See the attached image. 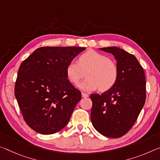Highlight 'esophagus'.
<instances>
[{
  "label": "esophagus",
  "mask_w": 160,
  "mask_h": 160,
  "mask_svg": "<svg viewBox=\"0 0 160 160\" xmlns=\"http://www.w3.org/2000/svg\"><path fill=\"white\" fill-rule=\"evenodd\" d=\"M88 94H86L85 92H82V98H88Z\"/></svg>",
  "instance_id": "34e87169"
}]
</instances>
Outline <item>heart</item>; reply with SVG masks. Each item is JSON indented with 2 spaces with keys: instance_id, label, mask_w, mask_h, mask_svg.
Returning a JSON list of instances; mask_svg holds the SVG:
<instances>
[{
  "instance_id": "obj_1",
  "label": "heart",
  "mask_w": 160,
  "mask_h": 160,
  "mask_svg": "<svg viewBox=\"0 0 160 160\" xmlns=\"http://www.w3.org/2000/svg\"><path fill=\"white\" fill-rule=\"evenodd\" d=\"M65 72L72 85H77L85 72L87 78L79 85L80 89L93 91L99 88L102 92L109 90L115 85L119 75L116 62L94 50L82 53L78 58V62L68 63Z\"/></svg>"
}]
</instances>
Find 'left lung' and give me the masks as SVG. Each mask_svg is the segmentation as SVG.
Returning a JSON list of instances; mask_svg holds the SVG:
<instances>
[{
  "label": "left lung",
  "mask_w": 160,
  "mask_h": 160,
  "mask_svg": "<svg viewBox=\"0 0 160 160\" xmlns=\"http://www.w3.org/2000/svg\"><path fill=\"white\" fill-rule=\"evenodd\" d=\"M100 50L112 53L119 75L115 85L102 95L92 94L91 121L104 136L118 138L130 130L146 99L145 75L135 55L118 47Z\"/></svg>",
  "instance_id": "8db88e82"
}]
</instances>
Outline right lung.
I'll return each mask as SVG.
<instances>
[{
    "instance_id": "right-lung-1",
    "label": "right lung",
    "mask_w": 160,
    "mask_h": 160,
    "mask_svg": "<svg viewBox=\"0 0 160 160\" xmlns=\"http://www.w3.org/2000/svg\"><path fill=\"white\" fill-rule=\"evenodd\" d=\"M85 48L41 47L21 63L15 96L30 128L42 135L66 126L81 92L68 80L65 69Z\"/></svg>"
}]
</instances>
